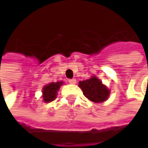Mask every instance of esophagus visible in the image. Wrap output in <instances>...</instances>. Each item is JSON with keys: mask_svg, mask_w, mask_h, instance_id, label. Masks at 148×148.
Listing matches in <instances>:
<instances>
[{"mask_svg": "<svg viewBox=\"0 0 148 148\" xmlns=\"http://www.w3.org/2000/svg\"><path fill=\"white\" fill-rule=\"evenodd\" d=\"M69 84H71V85H74V84H76V79H69Z\"/></svg>", "mask_w": 148, "mask_h": 148, "instance_id": "1", "label": "esophagus"}]
</instances>
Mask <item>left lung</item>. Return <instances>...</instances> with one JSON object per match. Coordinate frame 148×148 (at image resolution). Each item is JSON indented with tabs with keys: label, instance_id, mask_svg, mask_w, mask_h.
<instances>
[{
	"label": "left lung",
	"instance_id": "obj_1",
	"mask_svg": "<svg viewBox=\"0 0 148 148\" xmlns=\"http://www.w3.org/2000/svg\"><path fill=\"white\" fill-rule=\"evenodd\" d=\"M79 86L81 88L85 97L94 103L104 102L110 95V90L96 76L79 81Z\"/></svg>",
	"mask_w": 148,
	"mask_h": 148
}]
</instances>
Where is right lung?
I'll use <instances>...</instances> for the list:
<instances>
[{
    "label": "right lung",
    "instance_id": "right-lung-1",
    "mask_svg": "<svg viewBox=\"0 0 148 148\" xmlns=\"http://www.w3.org/2000/svg\"><path fill=\"white\" fill-rule=\"evenodd\" d=\"M63 84L62 81L51 82L43 87V99L45 103L51 102L56 99L57 92L60 89V86Z\"/></svg>",
    "mask_w": 148,
    "mask_h": 148
}]
</instances>
